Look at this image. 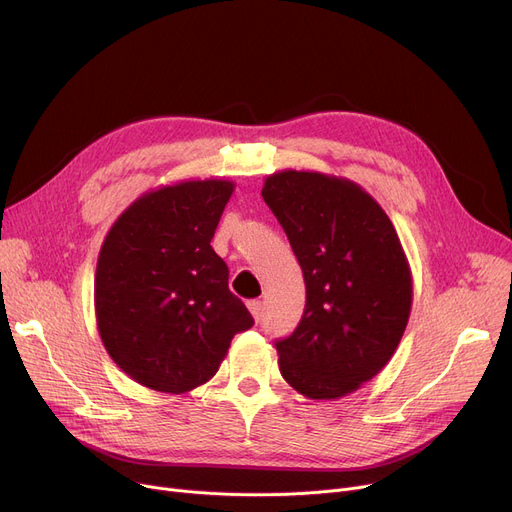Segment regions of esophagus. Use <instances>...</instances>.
<instances>
[{"label": "esophagus", "instance_id": "1", "mask_svg": "<svg viewBox=\"0 0 512 512\" xmlns=\"http://www.w3.org/2000/svg\"><path fill=\"white\" fill-rule=\"evenodd\" d=\"M247 305H249V311L253 313L255 321H259V319H261V313H263V303L257 301V299H253V301H249Z\"/></svg>", "mask_w": 512, "mask_h": 512}]
</instances>
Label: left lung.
I'll return each mask as SVG.
<instances>
[{
	"mask_svg": "<svg viewBox=\"0 0 512 512\" xmlns=\"http://www.w3.org/2000/svg\"><path fill=\"white\" fill-rule=\"evenodd\" d=\"M261 197L307 288L299 326L276 340L282 378L315 400L351 394L384 369L411 315L398 234L378 201L346 178L284 170L267 176Z\"/></svg>",
	"mask_w": 512,
	"mask_h": 512,
	"instance_id": "obj_1",
	"label": "left lung"
}]
</instances>
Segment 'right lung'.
Listing matches in <instances>:
<instances>
[{"instance_id":"right-lung-1","label":"right lung","mask_w":512,"mask_h":512,"mask_svg":"<svg viewBox=\"0 0 512 512\" xmlns=\"http://www.w3.org/2000/svg\"><path fill=\"white\" fill-rule=\"evenodd\" d=\"M230 180H188L134 201L97 259L95 315L105 351L134 382L193 390L220 369L234 334L255 321L228 288L211 238Z\"/></svg>"}]
</instances>
